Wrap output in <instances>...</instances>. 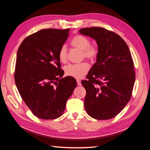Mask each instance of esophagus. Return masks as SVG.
Instances as JSON below:
<instances>
[{"mask_svg": "<svg viewBox=\"0 0 150 150\" xmlns=\"http://www.w3.org/2000/svg\"><path fill=\"white\" fill-rule=\"evenodd\" d=\"M77 83L78 86H81V82L80 80H77Z\"/></svg>", "mask_w": 150, "mask_h": 150, "instance_id": "esophagus-1", "label": "esophagus"}]
</instances>
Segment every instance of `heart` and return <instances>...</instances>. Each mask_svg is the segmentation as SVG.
I'll return each instance as SVG.
<instances>
[{
  "mask_svg": "<svg viewBox=\"0 0 150 150\" xmlns=\"http://www.w3.org/2000/svg\"><path fill=\"white\" fill-rule=\"evenodd\" d=\"M71 45L74 48L82 51V58L92 62L96 59L98 54V48L95 44H91L88 37L82 35H77L71 40ZM58 58L62 63L67 60V50L65 46H62L58 52ZM89 66L85 62L79 64H69L64 67L65 74L75 79H81L88 71Z\"/></svg>",
  "mask_w": 150,
  "mask_h": 150,
  "instance_id": "heart-1",
  "label": "heart"
}]
</instances>
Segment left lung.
Instances as JSON below:
<instances>
[{"instance_id":"8db88e82","label":"left lung","mask_w":150,"mask_h":150,"mask_svg":"<svg viewBox=\"0 0 150 150\" xmlns=\"http://www.w3.org/2000/svg\"><path fill=\"white\" fill-rule=\"evenodd\" d=\"M80 33L96 40V62L81 83L86 90L84 108L98 120L115 117L132 96L135 82L132 58L125 40L115 33L100 27L83 28Z\"/></svg>"}]
</instances>
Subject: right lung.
Returning <instances> with one entry per match:
<instances>
[{
	"instance_id": "1",
	"label": "right lung",
	"mask_w": 150,
	"mask_h": 150,
	"mask_svg": "<svg viewBox=\"0 0 150 150\" xmlns=\"http://www.w3.org/2000/svg\"><path fill=\"white\" fill-rule=\"evenodd\" d=\"M69 29H41L26 37L18 48L14 79L21 98L34 115L42 119L58 118L77 86L64 75L59 48Z\"/></svg>"
}]
</instances>
